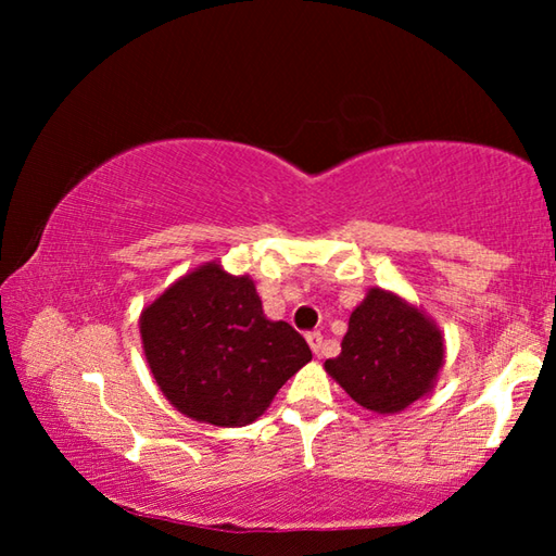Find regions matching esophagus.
<instances>
[{"label": "esophagus", "mask_w": 556, "mask_h": 556, "mask_svg": "<svg viewBox=\"0 0 556 556\" xmlns=\"http://www.w3.org/2000/svg\"><path fill=\"white\" fill-rule=\"evenodd\" d=\"M306 343H308V348H312V351L318 355L321 353V345H324V336L318 333V331H312L306 336Z\"/></svg>", "instance_id": "obj_1"}]
</instances>
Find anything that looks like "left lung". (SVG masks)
<instances>
[{"label":"left lung","mask_w":556,"mask_h":556,"mask_svg":"<svg viewBox=\"0 0 556 556\" xmlns=\"http://www.w3.org/2000/svg\"><path fill=\"white\" fill-rule=\"evenodd\" d=\"M441 363L439 328L400 296L370 289L351 314L341 355L324 368L361 407L394 414L434 388Z\"/></svg>","instance_id":"left-lung-1"}]
</instances>
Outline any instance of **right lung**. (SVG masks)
<instances>
[{
	"mask_svg": "<svg viewBox=\"0 0 556 556\" xmlns=\"http://www.w3.org/2000/svg\"><path fill=\"white\" fill-rule=\"evenodd\" d=\"M147 363L174 407L215 427H244L312 361L304 336L269 321L248 277L208 262L168 287L142 318Z\"/></svg>",
	"mask_w": 556,
	"mask_h": 556,
	"instance_id": "1",
	"label": "right lung"
}]
</instances>
